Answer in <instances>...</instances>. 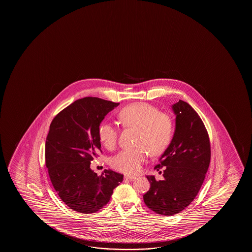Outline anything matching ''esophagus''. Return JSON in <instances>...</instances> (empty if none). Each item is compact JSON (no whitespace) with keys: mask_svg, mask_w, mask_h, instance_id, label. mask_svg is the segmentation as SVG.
<instances>
[{"mask_svg":"<svg viewBox=\"0 0 252 252\" xmlns=\"http://www.w3.org/2000/svg\"><path fill=\"white\" fill-rule=\"evenodd\" d=\"M137 177L134 176H125V179L129 180V181H134Z\"/></svg>","mask_w":252,"mask_h":252,"instance_id":"34e87169","label":"esophagus"}]
</instances>
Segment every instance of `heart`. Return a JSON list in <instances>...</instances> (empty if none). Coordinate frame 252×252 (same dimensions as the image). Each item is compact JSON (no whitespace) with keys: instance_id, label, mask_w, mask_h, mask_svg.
Returning a JSON list of instances; mask_svg holds the SVG:
<instances>
[{"instance_id":"heart-1","label":"heart","mask_w":252,"mask_h":252,"mask_svg":"<svg viewBox=\"0 0 252 252\" xmlns=\"http://www.w3.org/2000/svg\"><path fill=\"white\" fill-rule=\"evenodd\" d=\"M121 125L137 129V147L120 152L112 160V165L120 172L133 175L141 169L148 156H158L168 148L173 135V121L169 114L158 111L145 102H135L121 108L118 114ZM100 143L114 150L117 145L119 129L109 122H102L98 128Z\"/></svg>"}]
</instances>
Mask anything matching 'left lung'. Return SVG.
I'll return each mask as SVG.
<instances>
[{"label": "left lung", "instance_id": "8db88e82", "mask_svg": "<svg viewBox=\"0 0 252 252\" xmlns=\"http://www.w3.org/2000/svg\"><path fill=\"white\" fill-rule=\"evenodd\" d=\"M176 131L157 170L163 168V180L148 176L151 188L144 194L145 205L156 214L172 216L189 205L203 184L211 159L209 136L203 121L189 104L173 105Z\"/></svg>", "mask_w": 252, "mask_h": 252}]
</instances>
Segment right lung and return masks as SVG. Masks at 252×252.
<instances>
[{
	"label": "right lung",
	"instance_id": "right-lung-1",
	"mask_svg": "<svg viewBox=\"0 0 252 252\" xmlns=\"http://www.w3.org/2000/svg\"><path fill=\"white\" fill-rule=\"evenodd\" d=\"M119 104L84 97L59 112L50 126L45 151L49 177L62 201L81 214L101 209L123 181V175L110 169L97 176L90 169L101 152L100 122Z\"/></svg>",
	"mask_w": 252,
	"mask_h": 252
}]
</instances>
